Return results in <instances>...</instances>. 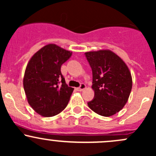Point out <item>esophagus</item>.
Returning a JSON list of instances; mask_svg holds the SVG:
<instances>
[{
  "label": "esophagus",
  "mask_w": 156,
  "mask_h": 156,
  "mask_svg": "<svg viewBox=\"0 0 156 156\" xmlns=\"http://www.w3.org/2000/svg\"><path fill=\"white\" fill-rule=\"evenodd\" d=\"M86 88V85L84 84H81V86H80L79 87H78L77 88V90H78V91H82V90H84V89H85Z\"/></svg>",
  "instance_id": "esophagus-1"
}]
</instances>
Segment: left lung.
I'll use <instances>...</instances> for the list:
<instances>
[{"instance_id":"left-lung-1","label":"left lung","mask_w":156,"mask_h":156,"mask_svg":"<svg viewBox=\"0 0 156 156\" xmlns=\"http://www.w3.org/2000/svg\"><path fill=\"white\" fill-rule=\"evenodd\" d=\"M92 69L94 99L87 103L94 112L109 117L127 103L132 89V77L123 59L110 50L86 52Z\"/></svg>"}]
</instances>
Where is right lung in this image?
<instances>
[{
	"instance_id": "obj_1",
	"label": "right lung",
	"mask_w": 156,
	"mask_h": 156,
	"mask_svg": "<svg viewBox=\"0 0 156 156\" xmlns=\"http://www.w3.org/2000/svg\"><path fill=\"white\" fill-rule=\"evenodd\" d=\"M72 52L49 44L36 52L25 71L23 87L31 107L44 117L60 113L68 105L74 88L69 87L61 66Z\"/></svg>"
}]
</instances>
